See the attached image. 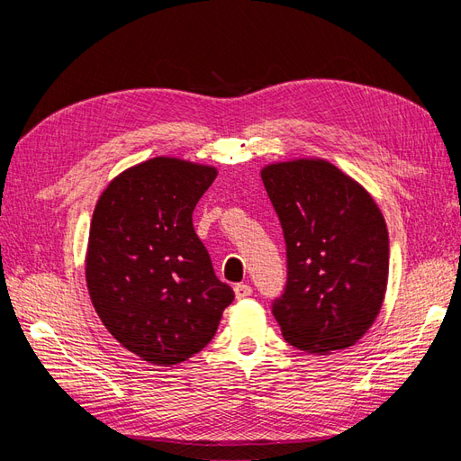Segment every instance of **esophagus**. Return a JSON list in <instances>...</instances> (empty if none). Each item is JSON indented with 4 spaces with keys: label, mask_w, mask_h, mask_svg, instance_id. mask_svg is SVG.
<instances>
[{
    "label": "esophagus",
    "mask_w": 461,
    "mask_h": 461,
    "mask_svg": "<svg viewBox=\"0 0 461 461\" xmlns=\"http://www.w3.org/2000/svg\"><path fill=\"white\" fill-rule=\"evenodd\" d=\"M234 296H236V300H244L248 296H252V286H249V285H236L234 286Z\"/></svg>",
    "instance_id": "esophagus-1"
}]
</instances>
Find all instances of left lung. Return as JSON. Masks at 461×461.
Instances as JSON below:
<instances>
[{
    "label": "left lung",
    "instance_id": "8db88e82",
    "mask_svg": "<svg viewBox=\"0 0 461 461\" xmlns=\"http://www.w3.org/2000/svg\"><path fill=\"white\" fill-rule=\"evenodd\" d=\"M261 180L281 219L288 281L273 315L298 350L354 346L379 315L388 283V230L371 194L321 158L269 163Z\"/></svg>",
    "mask_w": 461,
    "mask_h": 461
}]
</instances>
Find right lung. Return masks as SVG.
<instances>
[{"label": "right lung", "mask_w": 461, "mask_h": 461, "mask_svg": "<svg viewBox=\"0 0 461 461\" xmlns=\"http://www.w3.org/2000/svg\"><path fill=\"white\" fill-rule=\"evenodd\" d=\"M215 176L212 165L159 156L117 175L95 203L88 294L113 339L148 364L203 350L234 298L192 225Z\"/></svg>", "instance_id": "right-lung-1"}]
</instances>
